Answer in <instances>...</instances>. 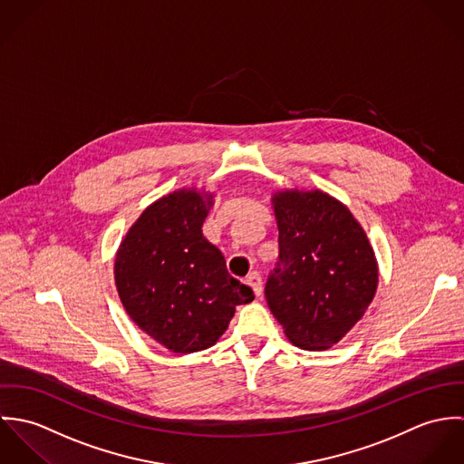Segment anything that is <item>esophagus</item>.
Listing matches in <instances>:
<instances>
[{
  "mask_svg": "<svg viewBox=\"0 0 464 464\" xmlns=\"http://www.w3.org/2000/svg\"><path fill=\"white\" fill-rule=\"evenodd\" d=\"M246 284L254 289V293H256L257 298L263 295V278H261V275H259L257 271H252V273L246 276Z\"/></svg>",
  "mask_w": 464,
  "mask_h": 464,
  "instance_id": "obj_1",
  "label": "esophagus"
}]
</instances>
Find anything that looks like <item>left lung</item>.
Instances as JSON below:
<instances>
[{"mask_svg": "<svg viewBox=\"0 0 464 464\" xmlns=\"http://www.w3.org/2000/svg\"><path fill=\"white\" fill-rule=\"evenodd\" d=\"M271 201L278 263L266 282L267 305L295 346L327 350L375 296L373 248L352 212L324 191H278Z\"/></svg>", "mask_w": 464, "mask_h": 464, "instance_id": "8db88e82", "label": "left lung"}]
</instances>
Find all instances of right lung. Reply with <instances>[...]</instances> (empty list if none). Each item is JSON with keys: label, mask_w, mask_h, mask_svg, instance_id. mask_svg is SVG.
Returning a JSON list of instances; mask_svg holds the SVG:
<instances>
[{"label": "right lung", "mask_w": 464, "mask_h": 464, "mask_svg": "<svg viewBox=\"0 0 464 464\" xmlns=\"http://www.w3.org/2000/svg\"><path fill=\"white\" fill-rule=\"evenodd\" d=\"M212 195L180 189L139 216L120 245L116 287L133 324L173 353L212 346L254 291L234 278L201 227Z\"/></svg>", "instance_id": "obj_1"}]
</instances>
